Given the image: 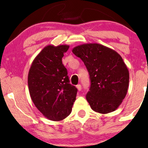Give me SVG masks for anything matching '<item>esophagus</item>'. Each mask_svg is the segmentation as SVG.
<instances>
[{"mask_svg":"<svg viewBox=\"0 0 148 148\" xmlns=\"http://www.w3.org/2000/svg\"><path fill=\"white\" fill-rule=\"evenodd\" d=\"M76 87H77V90L79 91L82 90V86L80 85V84H78V85H77Z\"/></svg>","mask_w":148,"mask_h":148,"instance_id":"34e87169","label":"esophagus"}]
</instances>
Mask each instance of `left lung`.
Returning <instances> with one entry per match:
<instances>
[{
    "label": "left lung",
    "mask_w": 148,
    "mask_h": 148,
    "mask_svg": "<svg viewBox=\"0 0 148 148\" xmlns=\"http://www.w3.org/2000/svg\"><path fill=\"white\" fill-rule=\"evenodd\" d=\"M73 53L81 58L90 79L86 99L95 112H112L125 98L129 73L122 57L116 51L97 43L78 45Z\"/></svg>",
    "instance_id": "8db88e82"
}]
</instances>
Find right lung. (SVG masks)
Segmentation results:
<instances>
[{"label": "right lung", "instance_id": "1", "mask_svg": "<svg viewBox=\"0 0 148 148\" xmlns=\"http://www.w3.org/2000/svg\"><path fill=\"white\" fill-rule=\"evenodd\" d=\"M69 46L47 45L36 56L28 76L30 97L45 118L53 121L66 118L71 113L77 89L69 84L62 58Z\"/></svg>", "mask_w": 148, "mask_h": 148}]
</instances>
